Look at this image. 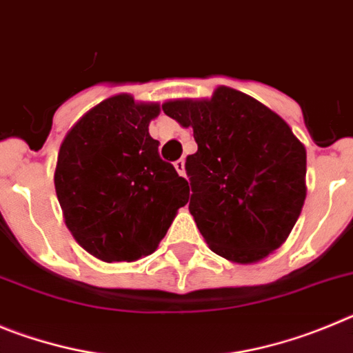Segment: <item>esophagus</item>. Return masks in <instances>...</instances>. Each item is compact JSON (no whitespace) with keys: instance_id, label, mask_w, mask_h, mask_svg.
Listing matches in <instances>:
<instances>
[{"instance_id":"obj_1","label":"esophagus","mask_w":353,"mask_h":353,"mask_svg":"<svg viewBox=\"0 0 353 353\" xmlns=\"http://www.w3.org/2000/svg\"><path fill=\"white\" fill-rule=\"evenodd\" d=\"M174 167H176L179 176H184V174H186V170H184V160H177L176 163H174Z\"/></svg>"}]
</instances>
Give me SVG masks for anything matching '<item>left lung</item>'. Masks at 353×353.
Here are the masks:
<instances>
[{"label":"left lung","instance_id":"8db88e82","mask_svg":"<svg viewBox=\"0 0 353 353\" xmlns=\"http://www.w3.org/2000/svg\"><path fill=\"white\" fill-rule=\"evenodd\" d=\"M163 112L193 128L186 158L190 212L212 252L237 263L287 241L306 199V149L255 98L220 85L211 100H174Z\"/></svg>","mask_w":353,"mask_h":353}]
</instances>
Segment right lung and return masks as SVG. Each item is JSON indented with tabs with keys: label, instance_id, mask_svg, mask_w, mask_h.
Here are the masks:
<instances>
[{
	"label": "right lung",
	"instance_id": "add662e5",
	"mask_svg": "<svg viewBox=\"0 0 353 353\" xmlns=\"http://www.w3.org/2000/svg\"><path fill=\"white\" fill-rule=\"evenodd\" d=\"M158 114V103L116 94L88 110L59 148L54 186L65 223L103 262L151 255L188 202V181L149 135Z\"/></svg>",
	"mask_w": 353,
	"mask_h": 353
}]
</instances>
